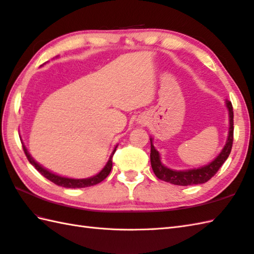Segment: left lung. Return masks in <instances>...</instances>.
Returning a JSON list of instances; mask_svg holds the SVG:
<instances>
[{"mask_svg": "<svg viewBox=\"0 0 254 254\" xmlns=\"http://www.w3.org/2000/svg\"><path fill=\"white\" fill-rule=\"evenodd\" d=\"M227 102V108L229 110V135L227 143H226L225 147L223 148L222 153H220L215 160L208 164L207 166L201 167L197 169L187 170V171H176L167 168L160 161L159 153L155 149L153 143L150 142V164H152V168L154 174L158 179L169 182L171 185L176 186H193V185H201V183L207 182L210 178L216 175V172L219 170L220 167L228 158V156L231 152V147H233L234 142V109L231 101Z\"/></svg>", "mask_w": 254, "mask_h": 254, "instance_id": "8db88e82", "label": "left lung"}]
</instances>
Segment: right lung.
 I'll list each match as a JSON object with an SVG mask.
<instances>
[{"instance_id": "1", "label": "right lung", "mask_w": 254, "mask_h": 254, "mask_svg": "<svg viewBox=\"0 0 254 254\" xmlns=\"http://www.w3.org/2000/svg\"><path fill=\"white\" fill-rule=\"evenodd\" d=\"M24 149V153L26 155L27 159L29 160V163L35 167V168L40 172V174L44 176L45 178H47L48 180H50L51 182L55 183L57 186H60V187H64V188H73V189H78V188H86V187H91V186H95V185H98L101 181H104L106 178L109 176L111 168H112V157H113V154L116 153V149L113 150L109 160H108L107 165L105 166V168L102 169L98 175H96L91 178H88V179H69V178H64V177H60L58 175L52 174V172L48 171L47 169L42 168V167L37 164L36 161L30 157V155L27 152V149L25 146H23Z\"/></svg>"}]
</instances>
